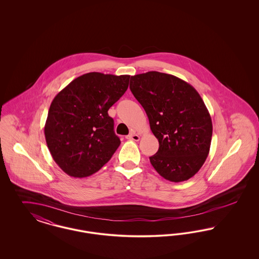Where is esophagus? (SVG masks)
Instances as JSON below:
<instances>
[{
	"label": "esophagus",
	"mask_w": 259,
	"mask_h": 259,
	"mask_svg": "<svg viewBox=\"0 0 259 259\" xmlns=\"http://www.w3.org/2000/svg\"><path fill=\"white\" fill-rule=\"evenodd\" d=\"M126 139L129 141H139L140 140V136L136 133H131L128 136H126Z\"/></svg>",
	"instance_id": "34e87169"
}]
</instances>
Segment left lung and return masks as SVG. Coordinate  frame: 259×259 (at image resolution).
Returning a JSON list of instances; mask_svg holds the SVG:
<instances>
[{
    "label": "left lung",
    "mask_w": 259,
    "mask_h": 259,
    "mask_svg": "<svg viewBox=\"0 0 259 259\" xmlns=\"http://www.w3.org/2000/svg\"><path fill=\"white\" fill-rule=\"evenodd\" d=\"M130 90L159 142L149 157L153 168L174 183L192 178L208 157L212 135L209 111L196 89L172 74L148 72L131 76Z\"/></svg>",
    "instance_id": "1"
}]
</instances>
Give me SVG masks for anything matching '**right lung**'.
I'll use <instances>...</instances> for the list:
<instances>
[{
  "instance_id": "right-lung-1",
  "label": "right lung",
  "mask_w": 259,
  "mask_h": 259,
  "mask_svg": "<svg viewBox=\"0 0 259 259\" xmlns=\"http://www.w3.org/2000/svg\"><path fill=\"white\" fill-rule=\"evenodd\" d=\"M130 75L93 72L76 77L50 105L45 136L53 160L66 174L98 172L120 145L108 111L128 88Z\"/></svg>"
}]
</instances>
